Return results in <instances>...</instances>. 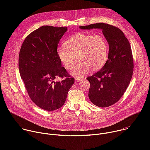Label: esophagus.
I'll return each mask as SVG.
<instances>
[{
	"label": "esophagus",
	"mask_w": 150,
	"mask_h": 150,
	"mask_svg": "<svg viewBox=\"0 0 150 150\" xmlns=\"http://www.w3.org/2000/svg\"><path fill=\"white\" fill-rule=\"evenodd\" d=\"M83 79H82V78H76L75 79V81L76 82H81V81H82Z\"/></svg>",
	"instance_id": "esophagus-1"
}]
</instances>
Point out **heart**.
Listing matches in <instances>:
<instances>
[{"mask_svg":"<svg viewBox=\"0 0 150 150\" xmlns=\"http://www.w3.org/2000/svg\"><path fill=\"white\" fill-rule=\"evenodd\" d=\"M59 47L57 54L67 69L70 70L77 59L80 62L71 71L76 78H81L91 71H98L104 65L109 55V45L101 34L78 33L70 37Z\"/></svg>","mask_w":150,"mask_h":150,"instance_id":"1","label":"heart"}]
</instances>
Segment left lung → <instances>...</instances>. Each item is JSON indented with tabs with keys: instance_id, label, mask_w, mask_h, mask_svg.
I'll use <instances>...</instances> for the list:
<instances>
[{
	"instance_id": "left-lung-1",
	"label": "left lung",
	"mask_w": 150,
	"mask_h": 150,
	"mask_svg": "<svg viewBox=\"0 0 150 150\" xmlns=\"http://www.w3.org/2000/svg\"><path fill=\"white\" fill-rule=\"evenodd\" d=\"M79 28L101 29L109 44L108 60L98 72L87 78L90 83V101L100 108H107L120 100L132 78L134 62L130 44L119 28L108 24L100 23Z\"/></svg>"
}]
</instances>
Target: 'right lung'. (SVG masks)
I'll use <instances>...</instances> for the list:
<instances>
[{"instance_id": "1", "label": "right lung", "mask_w": 150, "mask_h": 150, "mask_svg": "<svg viewBox=\"0 0 150 150\" xmlns=\"http://www.w3.org/2000/svg\"><path fill=\"white\" fill-rule=\"evenodd\" d=\"M67 27L44 25L30 34L21 47L19 71L31 100L47 111L65 104L75 79L70 77L57 54L59 42ZM58 77L64 78L55 81Z\"/></svg>"}]
</instances>
